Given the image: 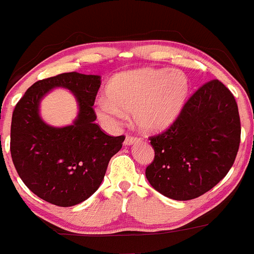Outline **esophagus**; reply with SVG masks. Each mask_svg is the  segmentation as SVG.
I'll use <instances>...</instances> for the list:
<instances>
[{
  "label": "esophagus",
  "instance_id": "esophagus-1",
  "mask_svg": "<svg viewBox=\"0 0 254 254\" xmlns=\"http://www.w3.org/2000/svg\"><path fill=\"white\" fill-rule=\"evenodd\" d=\"M137 140H138V137H135V135H132V134H127L126 139H125V144L130 145L132 143L137 142Z\"/></svg>",
  "mask_w": 254,
  "mask_h": 254
}]
</instances>
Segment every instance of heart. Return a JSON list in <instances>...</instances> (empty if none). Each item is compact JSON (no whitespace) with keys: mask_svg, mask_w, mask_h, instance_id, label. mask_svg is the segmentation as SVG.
Wrapping results in <instances>:
<instances>
[{"mask_svg":"<svg viewBox=\"0 0 254 254\" xmlns=\"http://www.w3.org/2000/svg\"><path fill=\"white\" fill-rule=\"evenodd\" d=\"M185 73L172 68H144L122 73L112 79L109 99L96 103V114L103 121L115 124L122 110L133 112L139 128L160 132L171 126L184 108L188 94Z\"/></svg>","mask_w":254,"mask_h":254,"instance_id":"heart-1","label":"heart"}]
</instances>
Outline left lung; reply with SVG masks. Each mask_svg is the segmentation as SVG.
Masks as SVG:
<instances>
[{
    "label": "left lung",
    "mask_w": 254,
    "mask_h": 254,
    "mask_svg": "<svg viewBox=\"0 0 254 254\" xmlns=\"http://www.w3.org/2000/svg\"><path fill=\"white\" fill-rule=\"evenodd\" d=\"M149 138L155 151L145 169L149 184L175 200L204 194L226 176L239 151L241 122L234 94L220 80H209L171 126Z\"/></svg>",
    "instance_id": "1"
}]
</instances>
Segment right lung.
<instances>
[{
  "mask_svg": "<svg viewBox=\"0 0 254 254\" xmlns=\"http://www.w3.org/2000/svg\"><path fill=\"white\" fill-rule=\"evenodd\" d=\"M100 84L99 75L57 74L34 83L13 111V164L31 192L51 204L72 206L90 197L122 148L125 135L111 137L95 124L93 105ZM55 86L69 88L77 98L80 115L72 127H50L38 116V101Z\"/></svg>",
  "mask_w": 254,
  "mask_h": 254,
  "instance_id": "obj_1",
  "label": "right lung"
}]
</instances>
